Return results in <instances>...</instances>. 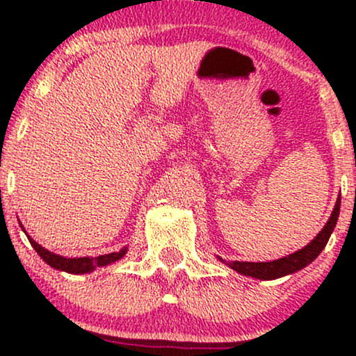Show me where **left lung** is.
<instances>
[{"label": "left lung", "instance_id": "1", "mask_svg": "<svg viewBox=\"0 0 356 356\" xmlns=\"http://www.w3.org/2000/svg\"><path fill=\"white\" fill-rule=\"evenodd\" d=\"M340 204H341V195H338L337 204H334L332 216L326 220V224L323 226V229L318 232L316 238L312 243L306 244L305 248L298 249L293 254L280 257V259L269 261V263H248V261H224L222 257L218 256L219 261H222L224 264H227L231 269L238 271L239 275L256 277V280L266 281V280H277V277H283L293 273L300 271L308 266L309 263H313L316 259L318 254L325 249L326 243H328L330 236L337 226L338 216H340Z\"/></svg>", "mask_w": 356, "mask_h": 356}]
</instances>
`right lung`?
<instances>
[{"mask_svg":"<svg viewBox=\"0 0 356 356\" xmlns=\"http://www.w3.org/2000/svg\"><path fill=\"white\" fill-rule=\"evenodd\" d=\"M24 234H26V238L31 243V246L35 248V251L38 252L40 257H42L44 263L50 264L51 268L58 269V271L70 273V275H85V273L95 271L97 268L108 266V264L122 259L127 252V248H124V249H120L118 252H110V254H102L97 257H63L60 254H55V252L48 251V249H44L43 246H40V244L36 243L33 238H30V236H28L26 231H24Z\"/></svg>","mask_w":356,"mask_h":356,"instance_id":"obj_1","label":"right lung"}]
</instances>
